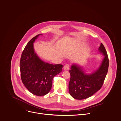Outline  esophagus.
Returning a JSON list of instances; mask_svg holds the SVG:
<instances>
[{
    "label": "esophagus",
    "mask_w": 121,
    "mask_h": 121,
    "mask_svg": "<svg viewBox=\"0 0 121 121\" xmlns=\"http://www.w3.org/2000/svg\"><path fill=\"white\" fill-rule=\"evenodd\" d=\"M69 69V65H65L64 66V70L65 71H67Z\"/></svg>",
    "instance_id": "esophagus-1"
}]
</instances>
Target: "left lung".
Returning a JSON list of instances; mask_svg holds the SVG:
<instances>
[{"mask_svg":"<svg viewBox=\"0 0 121 121\" xmlns=\"http://www.w3.org/2000/svg\"><path fill=\"white\" fill-rule=\"evenodd\" d=\"M98 50L104 57L97 70L86 73L79 65L73 64L69 71L70 80L68 88L72 97L77 100H83L92 96L102 87L107 73L109 59L107 52L102 43Z\"/></svg>","mask_w":121,"mask_h":121,"instance_id":"1","label":"left lung"}]
</instances>
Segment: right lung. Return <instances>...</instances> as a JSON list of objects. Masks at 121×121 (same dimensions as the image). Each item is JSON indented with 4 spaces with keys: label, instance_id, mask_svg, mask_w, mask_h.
<instances>
[{
    "label": "right lung",
    "instance_id": "obj_1",
    "mask_svg": "<svg viewBox=\"0 0 121 121\" xmlns=\"http://www.w3.org/2000/svg\"><path fill=\"white\" fill-rule=\"evenodd\" d=\"M40 35L32 38L25 48L20 59L22 81L32 94L44 96L50 91L54 76L62 71L61 64L52 65L40 59L35 52L34 43Z\"/></svg>",
    "mask_w": 121,
    "mask_h": 121
}]
</instances>
